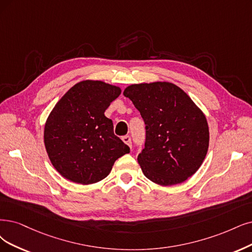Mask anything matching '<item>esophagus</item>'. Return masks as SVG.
<instances>
[{"label":"esophagus","mask_w":252,"mask_h":252,"mask_svg":"<svg viewBox=\"0 0 252 252\" xmlns=\"http://www.w3.org/2000/svg\"><path fill=\"white\" fill-rule=\"evenodd\" d=\"M123 141L126 144V145H128L129 147H131L132 148V140H131V137H129V136H124L123 137Z\"/></svg>","instance_id":"1"}]
</instances>
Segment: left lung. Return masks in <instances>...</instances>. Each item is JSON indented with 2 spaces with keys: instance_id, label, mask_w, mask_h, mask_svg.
<instances>
[{
  "instance_id": "left-lung-1",
  "label": "left lung",
  "mask_w": 252,
  "mask_h": 252,
  "mask_svg": "<svg viewBox=\"0 0 252 252\" xmlns=\"http://www.w3.org/2000/svg\"><path fill=\"white\" fill-rule=\"evenodd\" d=\"M124 95L140 112L146 128L138 163L148 180L171 186L198 170L209 148L203 112L180 87L169 82L133 84Z\"/></svg>"
}]
</instances>
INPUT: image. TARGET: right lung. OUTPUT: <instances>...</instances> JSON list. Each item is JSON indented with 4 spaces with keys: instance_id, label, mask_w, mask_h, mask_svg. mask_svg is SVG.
<instances>
[{
    "instance_id": "add662e5",
    "label": "right lung",
    "mask_w": 252,
    "mask_h": 252,
    "mask_svg": "<svg viewBox=\"0 0 252 252\" xmlns=\"http://www.w3.org/2000/svg\"><path fill=\"white\" fill-rule=\"evenodd\" d=\"M121 93L102 81L77 83L59 99L44 126L50 161L64 179L90 185L104 180L129 147L114 135L105 111Z\"/></svg>"
}]
</instances>
